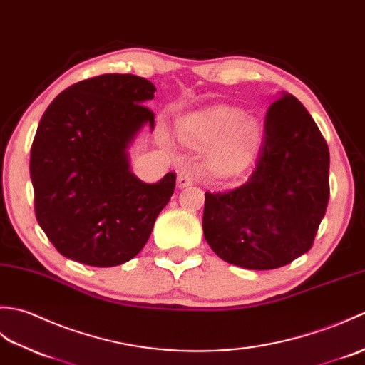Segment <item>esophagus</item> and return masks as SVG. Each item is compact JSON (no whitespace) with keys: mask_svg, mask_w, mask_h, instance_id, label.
<instances>
[{"mask_svg":"<svg viewBox=\"0 0 365 365\" xmlns=\"http://www.w3.org/2000/svg\"><path fill=\"white\" fill-rule=\"evenodd\" d=\"M178 187L184 189V187H189V185L193 184V173L190 170H181L180 173H178Z\"/></svg>","mask_w":365,"mask_h":365,"instance_id":"34e87169","label":"esophagus"}]
</instances>
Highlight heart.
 I'll return each mask as SVG.
<instances>
[{
    "label": "heart",
    "instance_id": "heart-1",
    "mask_svg": "<svg viewBox=\"0 0 365 365\" xmlns=\"http://www.w3.org/2000/svg\"><path fill=\"white\" fill-rule=\"evenodd\" d=\"M178 133L193 145H212L209 165L222 175L239 173L253 162L261 143V125L256 117L232 108H209L184 117Z\"/></svg>",
    "mask_w": 365,
    "mask_h": 365
}]
</instances>
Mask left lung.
I'll return each mask as SVG.
<instances>
[{
    "instance_id": "1",
    "label": "left lung",
    "mask_w": 365,
    "mask_h": 365,
    "mask_svg": "<svg viewBox=\"0 0 365 365\" xmlns=\"http://www.w3.org/2000/svg\"><path fill=\"white\" fill-rule=\"evenodd\" d=\"M329 200V151L309 112L279 93L248 181L206 192L203 232L225 262L248 270L287 265L312 247Z\"/></svg>"
}]
</instances>
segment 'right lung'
Returning a JSON list of instances; mask_svg holds the SVG:
<instances>
[{
  "instance_id": "right-lung-1",
  "label": "right lung",
  "mask_w": 365,
  "mask_h": 365,
  "mask_svg": "<svg viewBox=\"0 0 365 365\" xmlns=\"http://www.w3.org/2000/svg\"><path fill=\"white\" fill-rule=\"evenodd\" d=\"M156 87L134 75L95 76L59 93L31 148L36 217L62 256L92 267L131 261L147 244L175 190L135 176L129 148L155 114L143 104Z\"/></svg>"
}]
</instances>
